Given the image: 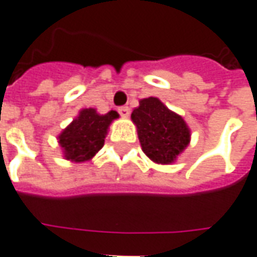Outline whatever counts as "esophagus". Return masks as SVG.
Returning <instances> with one entry per match:
<instances>
[{"label": "esophagus", "instance_id": "1", "mask_svg": "<svg viewBox=\"0 0 257 257\" xmlns=\"http://www.w3.org/2000/svg\"><path fill=\"white\" fill-rule=\"evenodd\" d=\"M117 112H119L123 117H127V116L130 114V108H128V106H120V108L117 109Z\"/></svg>", "mask_w": 257, "mask_h": 257}]
</instances>
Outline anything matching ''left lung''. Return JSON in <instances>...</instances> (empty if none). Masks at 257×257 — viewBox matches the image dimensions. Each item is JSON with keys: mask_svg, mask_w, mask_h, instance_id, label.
<instances>
[{"mask_svg": "<svg viewBox=\"0 0 257 257\" xmlns=\"http://www.w3.org/2000/svg\"><path fill=\"white\" fill-rule=\"evenodd\" d=\"M132 119L144 154L156 163H172L190 144V130L183 117L169 110L158 98L141 99Z\"/></svg>", "mask_w": 257, "mask_h": 257, "instance_id": "obj_1", "label": "left lung"}]
</instances>
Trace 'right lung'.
Instances as JSON below:
<instances>
[{
  "mask_svg": "<svg viewBox=\"0 0 257 257\" xmlns=\"http://www.w3.org/2000/svg\"><path fill=\"white\" fill-rule=\"evenodd\" d=\"M119 117L117 112L96 113L95 109H83L59 136L65 158L72 162H85L103 147L110 121Z\"/></svg>",
  "mask_w": 257,
  "mask_h": 257,
  "instance_id": "1",
  "label": "right lung"
}]
</instances>
